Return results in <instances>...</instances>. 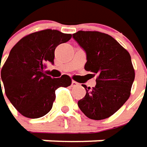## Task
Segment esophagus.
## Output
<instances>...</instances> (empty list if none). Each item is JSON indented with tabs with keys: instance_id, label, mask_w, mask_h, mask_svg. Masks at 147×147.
Returning <instances> with one entry per match:
<instances>
[{
	"instance_id": "34e87169",
	"label": "esophagus",
	"mask_w": 147,
	"mask_h": 147,
	"mask_svg": "<svg viewBox=\"0 0 147 147\" xmlns=\"http://www.w3.org/2000/svg\"><path fill=\"white\" fill-rule=\"evenodd\" d=\"M79 85H80V84H79L78 82H76V81H74V80L72 81V86H73V87H76V86H78Z\"/></svg>"
}]
</instances>
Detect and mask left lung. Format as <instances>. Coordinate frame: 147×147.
Segmentation results:
<instances>
[{
	"label": "left lung",
	"mask_w": 147,
	"mask_h": 147,
	"mask_svg": "<svg viewBox=\"0 0 147 147\" xmlns=\"http://www.w3.org/2000/svg\"><path fill=\"white\" fill-rule=\"evenodd\" d=\"M74 38L85 49V69L98 74L92 89L86 85V96L78 101L90 119L103 120L115 114L129 98L134 80L131 56L115 39L99 32L79 31Z\"/></svg>",
	"instance_id": "8db88e82"
}]
</instances>
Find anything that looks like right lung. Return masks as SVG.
Wrapping results in <instances>:
<instances>
[{
	"label": "right lung",
	"mask_w": 147,
	"mask_h": 147,
	"mask_svg": "<svg viewBox=\"0 0 147 147\" xmlns=\"http://www.w3.org/2000/svg\"><path fill=\"white\" fill-rule=\"evenodd\" d=\"M71 37L46 29L21 38L11 49L1 70L0 93L2 81L6 96L22 115L32 119L45 115L52 109L55 90L72 84L68 75L54 79L43 72L46 62H54L55 48Z\"/></svg>",
	"instance_id": "obj_1"
}]
</instances>
